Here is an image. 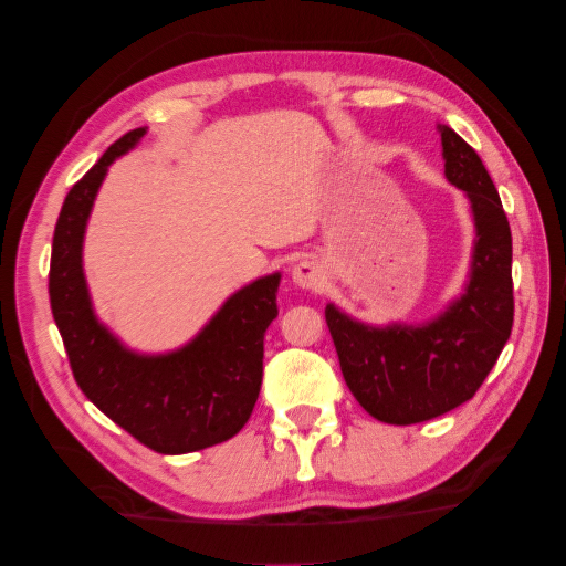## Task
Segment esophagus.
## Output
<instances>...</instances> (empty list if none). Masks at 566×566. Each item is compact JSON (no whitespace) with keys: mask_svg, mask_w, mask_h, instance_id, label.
<instances>
[{"mask_svg":"<svg viewBox=\"0 0 566 566\" xmlns=\"http://www.w3.org/2000/svg\"><path fill=\"white\" fill-rule=\"evenodd\" d=\"M291 277H293V283L298 285V289H305V291H323V285H325L323 265L315 263V261H308V258L293 265Z\"/></svg>","mask_w":566,"mask_h":566,"instance_id":"obj_1","label":"esophagus"}]
</instances>
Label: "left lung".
Returning a JSON list of instances; mask_svg holds the SVG:
<instances>
[{"label":"left lung","mask_w":566,"mask_h":566,"mask_svg":"<svg viewBox=\"0 0 566 566\" xmlns=\"http://www.w3.org/2000/svg\"><path fill=\"white\" fill-rule=\"evenodd\" d=\"M444 176L470 198L474 248L464 293L422 325H365L325 305L343 378L375 420L415 424L468 402L497 363L514 321L512 233L478 151L438 126Z\"/></svg>","instance_id":"obj_1"}]
</instances>
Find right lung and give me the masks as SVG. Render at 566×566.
Listing matches in <instances>:
<instances>
[{
    "instance_id": "right-lung-1",
    "label": "right lung",
    "mask_w": 566,
    "mask_h": 566,
    "mask_svg": "<svg viewBox=\"0 0 566 566\" xmlns=\"http://www.w3.org/2000/svg\"><path fill=\"white\" fill-rule=\"evenodd\" d=\"M144 134L146 128L124 134L66 193L54 228L49 301L86 398L146 448L184 454L231 440L251 418L263 380V335L277 315L281 273L235 291L206 328L174 353H134L98 323L82 265L86 221L108 166Z\"/></svg>"
}]
</instances>
